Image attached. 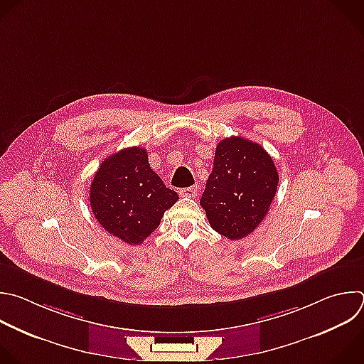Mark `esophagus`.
<instances>
[{"label": "esophagus", "mask_w": 364, "mask_h": 364, "mask_svg": "<svg viewBox=\"0 0 364 364\" xmlns=\"http://www.w3.org/2000/svg\"><path fill=\"white\" fill-rule=\"evenodd\" d=\"M197 186H191V187H186V188H181L178 193L181 197H196L197 196Z\"/></svg>", "instance_id": "34e87169"}]
</instances>
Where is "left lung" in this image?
<instances>
[{
	"mask_svg": "<svg viewBox=\"0 0 364 364\" xmlns=\"http://www.w3.org/2000/svg\"><path fill=\"white\" fill-rule=\"evenodd\" d=\"M277 184L279 173L270 154L260 144L234 136L217 144L200 205L213 230L240 240L263 221Z\"/></svg>",
	"mask_w": 364,
	"mask_h": 364,
	"instance_id": "8db88e82",
	"label": "left lung"
}]
</instances>
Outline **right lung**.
<instances>
[{
	"mask_svg": "<svg viewBox=\"0 0 364 364\" xmlns=\"http://www.w3.org/2000/svg\"><path fill=\"white\" fill-rule=\"evenodd\" d=\"M177 200V193L153 171L141 147L123 149L105 159L90 187L97 221L130 246L141 245Z\"/></svg>",
	"mask_w": 364,
	"mask_h": 364,
	"instance_id": "obj_1",
	"label": "right lung"
}]
</instances>
